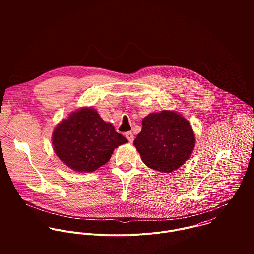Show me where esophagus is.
Masks as SVG:
<instances>
[{"instance_id": "1", "label": "esophagus", "mask_w": 254, "mask_h": 254, "mask_svg": "<svg viewBox=\"0 0 254 254\" xmlns=\"http://www.w3.org/2000/svg\"><path fill=\"white\" fill-rule=\"evenodd\" d=\"M126 137L128 139V141H129V142H132V141H133V139H134L133 133H132L131 131H127V132L126 133Z\"/></svg>"}]
</instances>
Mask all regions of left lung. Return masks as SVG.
Here are the masks:
<instances>
[{"instance_id": "obj_1", "label": "left lung", "mask_w": 254, "mask_h": 254, "mask_svg": "<svg viewBox=\"0 0 254 254\" xmlns=\"http://www.w3.org/2000/svg\"><path fill=\"white\" fill-rule=\"evenodd\" d=\"M134 147L149 168L170 173L191 156L195 135L190 123L175 112L150 114L142 120Z\"/></svg>"}]
</instances>
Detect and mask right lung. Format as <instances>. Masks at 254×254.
<instances>
[{"label":"right lung","mask_w":254,"mask_h":254,"mask_svg":"<svg viewBox=\"0 0 254 254\" xmlns=\"http://www.w3.org/2000/svg\"><path fill=\"white\" fill-rule=\"evenodd\" d=\"M127 139L105 123L91 107L72 113L54 129L52 143L57 157L77 172H93L111 159Z\"/></svg>","instance_id":"right-lung-1"}]
</instances>
